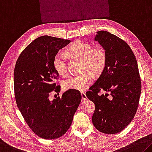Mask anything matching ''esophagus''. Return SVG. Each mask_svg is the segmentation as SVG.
<instances>
[{"instance_id":"esophagus-1","label":"esophagus","mask_w":152,"mask_h":152,"mask_svg":"<svg viewBox=\"0 0 152 152\" xmlns=\"http://www.w3.org/2000/svg\"><path fill=\"white\" fill-rule=\"evenodd\" d=\"M81 97H82V99H83V101H85L87 99V97H86V96L85 93H81Z\"/></svg>"}]
</instances>
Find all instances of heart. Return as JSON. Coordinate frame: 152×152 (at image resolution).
I'll return each instance as SVG.
<instances>
[{"label":"heart","instance_id":"obj_1","mask_svg":"<svg viewBox=\"0 0 152 152\" xmlns=\"http://www.w3.org/2000/svg\"><path fill=\"white\" fill-rule=\"evenodd\" d=\"M66 54L72 58L81 60V69L83 72H85L82 74L71 76L66 78L63 83L64 88L66 90H85L92 82L91 74L95 76L101 75L106 66V50L101 45L93 47L88 42L77 40L67 48ZM53 67L59 75H67V61L64 55L58 53L55 55L53 60Z\"/></svg>","mask_w":152,"mask_h":152}]
</instances>
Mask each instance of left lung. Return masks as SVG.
I'll list each match as a JSON object with an SVG mask.
<instances>
[{"instance_id":"left-lung-1","label":"left lung","mask_w":152,"mask_h":152,"mask_svg":"<svg viewBox=\"0 0 152 152\" xmlns=\"http://www.w3.org/2000/svg\"><path fill=\"white\" fill-rule=\"evenodd\" d=\"M96 33L95 40L106 50V66L86 95L95 105L92 117L95 128L103 133L115 134L134 118L141 95V78L129 45L107 31ZM101 90L110 92V95H101Z\"/></svg>"}]
</instances>
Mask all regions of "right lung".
Returning <instances> with one entry per match:
<instances>
[{
  "instance_id": "add662e5",
  "label": "right lung",
  "mask_w": 152,
  "mask_h": 152,
  "mask_svg": "<svg viewBox=\"0 0 152 152\" xmlns=\"http://www.w3.org/2000/svg\"><path fill=\"white\" fill-rule=\"evenodd\" d=\"M70 40L42 36L28 45L17 60L14 69V91L17 105L32 131L45 139L61 137L71 126L82 97L78 91L69 89L51 101L58 93L54 83L59 74L53 60Z\"/></svg>"
}]
</instances>
